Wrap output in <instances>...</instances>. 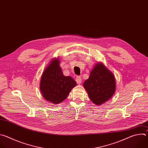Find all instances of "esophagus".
<instances>
[{"label":"esophagus","mask_w":148,"mask_h":148,"mask_svg":"<svg viewBox=\"0 0 148 148\" xmlns=\"http://www.w3.org/2000/svg\"><path fill=\"white\" fill-rule=\"evenodd\" d=\"M75 81H76V82H77V84H80L81 83L82 79H81V78L80 77H77L75 78Z\"/></svg>","instance_id":"obj_1"}]
</instances>
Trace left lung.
<instances>
[{"label": "left lung", "instance_id": "8db88e82", "mask_svg": "<svg viewBox=\"0 0 148 148\" xmlns=\"http://www.w3.org/2000/svg\"><path fill=\"white\" fill-rule=\"evenodd\" d=\"M90 99L97 105H102L115 94L116 82L113 73L102 62H97L89 78L83 84Z\"/></svg>", "mask_w": 148, "mask_h": 148}]
</instances>
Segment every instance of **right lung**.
Returning a JSON list of instances; mask_svg holds the SVG:
<instances>
[{
    "label": "right lung",
    "instance_id": "right-lung-1",
    "mask_svg": "<svg viewBox=\"0 0 148 148\" xmlns=\"http://www.w3.org/2000/svg\"><path fill=\"white\" fill-rule=\"evenodd\" d=\"M58 58H53L42 74L40 90L43 98L52 103L58 104L66 99L77 86L74 79L63 75Z\"/></svg>",
    "mask_w": 148,
    "mask_h": 148
}]
</instances>
